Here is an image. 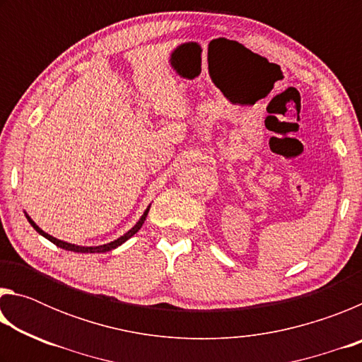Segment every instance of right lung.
Instances as JSON below:
<instances>
[{
  "label": "right lung",
  "instance_id": "obj_1",
  "mask_svg": "<svg viewBox=\"0 0 362 362\" xmlns=\"http://www.w3.org/2000/svg\"><path fill=\"white\" fill-rule=\"evenodd\" d=\"M148 211H150V206L146 207V211L144 212V216L140 217V220L139 222L132 226V228L127 231V233H124V235H122L121 238H118V240H115V241H112V243H108V244H103V246H90V247H86V246H76V244H70V243H65V241H60V240H57V238H54V236H51V235H47L46 231H42L38 225H36L32 218H30L27 214V218H28V222H30V225L33 226V228L40 233L41 236H45L46 240H49L51 243H54L56 244L57 247H60V249H65V250H71V252H81V254H97V252H108V250H112V249H116L118 246H121L122 243H126L127 240H129V238H132L134 235H136V233L142 228V225H144V222H145V218H146V214H148Z\"/></svg>",
  "mask_w": 362,
  "mask_h": 362
}]
</instances>
